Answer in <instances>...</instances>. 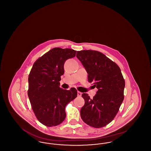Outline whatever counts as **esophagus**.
Wrapping results in <instances>:
<instances>
[{
	"label": "esophagus",
	"mask_w": 151,
	"mask_h": 151,
	"mask_svg": "<svg viewBox=\"0 0 151 151\" xmlns=\"http://www.w3.org/2000/svg\"><path fill=\"white\" fill-rule=\"evenodd\" d=\"M81 94H82V93H81L80 92H78V96H79V97H80V96H81Z\"/></svg>",
	"instance_id": "34e87169"
}]
</instances>
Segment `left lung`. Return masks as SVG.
Listing matches in <instances>:
<instances>
[{"label":"left lung","mask_w":151,"mask_h":151,"mask_svg":"<svg viewBox=\"0 0 151 151\" xmlns=\"http://www.w3.org/2000/svg\"><path fill=\"white\" fill-rule=\"evenodd\" d=\"M76 57L86 70L88 81L98 89L92 99L82 94L85 104L80 110L81 118L91 127H104L113 120L124 99L125 81L121 69L97 51H78Z\"/></svg>","instance_id":"1"}]
</instances>
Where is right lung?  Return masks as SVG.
<instances>
[{
  "label": "right lung",
  "instance_id": "obj_1",
  "mask_svg": "<svg viewBox=\"0 0 151 151\" xmlns=\"http://www.w3.org/2000/svg\"><path fill=\"white\" fill-rule=\"evenodd\" d=\"M76 51L55 47L34 63L28 77V95L37 119L47 127L60 124L65 118L67 104L77 97V90L59 87L66 60L75 57Z\"/></svg>",
  "mask_w": 151,
  "mask_h": 151
}]
</instances>
